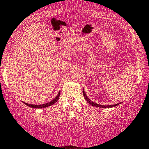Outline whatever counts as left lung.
Instances as JSON below:
<instances>
[{"mask_svg": "<svg viewBox=\"0 0 149 149\" xmlns=\"http://www.w3.org/2000/svg\"><path fill=\"white\" fill-rule=\"evenodd\" d=\"M82 93H83V95L84 97V98H85V100H86V102L89 104L90 105H91V106H93V107H100V108H111V107H116V106H118V104H120L119 103L118 104H113V105H101V104H97V103H95L93 102V101H91V100L88 99V97L86 96L85 92H84V90L83 88V91H82Z\"/></svg>", "mask_w": 149, "mask_h": 149, "instance_id": "obj_1", "label": "left lung"}]
</instances>
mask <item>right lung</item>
I'll return each instance as SVG.
<instances>
[{"label":"right lung","instance_id":"obj_1","mask_svg":"<svg viewBox=\"0 0 149 149\" xmlns=\"http://www.w3.org/2000/svg\"><path fill=\"white\" fill-rule=\"evenodd\" d=\"M60 93H61V91H59V93H58L57 96H56L54 100H52V101L49 102L45 103V104H40V105H38V104H28V103H25V102H23V103H24V104H25L26 105H27V106H29V107H31V108H36V109L45 108V107L52 106V105L55 104L56 102L58 100V99H59Z\"/></svg>","mask_w":149,"mask_h":149}]
</instances>
